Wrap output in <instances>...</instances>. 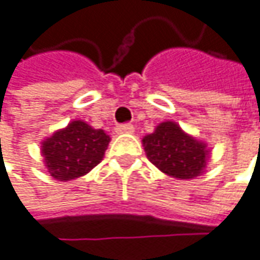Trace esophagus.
<instances>
[{
  "label": "esophagus",
  "instance_id": "1",
  "mask_svg": "<svg viewBox=\"0 0 260 260\" xmlns=\"http://www.w3.org/2000/svg\"><path fill=\"white\" fill-rule=\"evenodd\" d=\"M115 133L117 134H133L134 126L133 124H118V126H115Z\"/></svg>",
  "mask_w": 260,
  "mask_h": 260
}]
</instances>
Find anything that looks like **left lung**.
Wrapping results in <instances>:
<instances>
[{"label": "left lung", "instance_id": "1", "mask_svg": "<svg viewBox=\"0 0 260 260\" xmlns=\"http://www.w3.org/2000/svg\"><path fill=\"white\" fill-rule=\"evenodd\" d=\"M149 161L169 177L192 180L200 177L209 160L207 145L186 134L175 121L160 123L152 134L143 137Z\"/></svg>", "mask_w": 260, "mask_h": 260}]
</instances>
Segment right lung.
<instances>
[{"mask_svg":"<svg viewBox=\"0 0 260 260\" xmlns=\"http://www.w3.org/2000/svg\"><path fill=\"white\" fill-rule=\"evenodd\" d=\"M109 140L103 129L73 120L42 142L41 152L50 175L59 181H70L86 175L102 161Z\"/></svg>","mask_w":260,"mask_h":260,"instance_id":"obj_1","label":"right lung"}]
</instances>
